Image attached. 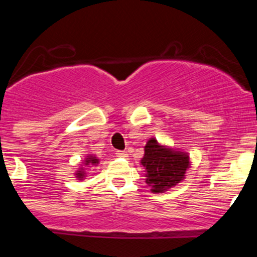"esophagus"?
Here are the masks:
<instances>
[{
  "mask_svg": "<svg viewBox=\"0 0 257 257\" xmlns=\"http://www.w3.org/2000/svg\"><path fill=\"white\" fill-rule=\"evenodd\" d=\"M115 155L118 158H126L128 157V154H126V152H120V150H118V152L115 153Z\"/></svg>",
  "mask_w": 257,
  "mask_h": 257,
  "instance_id": "esophagus-1",
  "label": "esophagus"
}]
</instances>
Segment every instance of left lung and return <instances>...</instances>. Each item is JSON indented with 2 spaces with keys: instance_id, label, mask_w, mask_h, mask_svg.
I'll use <instances>...</instances> for the list:
<instances>
[{
  "instance_id": "obj_1",
  "label": "left lung",
  "mask_w": 257,
  "mask_h": 257,
  "mask_svg": "<svg viewBox=\"0 0 257 257\" xmlns=\"http://www.w3.org/2000/svg\"><path fill=\"white\" fill-rule=\"evenodd\" d=\"M141 164L145 169V183L153 193H164L185 178L190 167L188 153L158 143L150 138L144 147Z\"/></svg>"
}]
</instances>
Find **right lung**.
Segmentation results:
<instances>
[{
  "instance_id": "1",
  "label": "right lung",
  "mask_w": 257,
  "mask_h": 257,
  "mask_svg": "<svg viewBox=\"0 0 257 257\" xmlns=\"http://www.w3.org/2000/svg\"><path fill=\"white\" fill-rule=\"evenodd\" d=\"M99 163V159H97V157L94 155H87V158L84 159V167H90V165H97ZM76 177L82 180L85 178V168H79L78 172H76Z\"/></svg>"
}]
</instances>
